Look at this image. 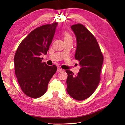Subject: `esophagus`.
Instances as JSON below:
<instances>
[{
	"label": "esophagus",
	"mask_w": 125,
	"mask_h": 125,
	"mask_svg": "<svg viewBox=\"0 0 125 125\" xmlns=\"http://www.w3.org/2000/svg\"><path fill=\"white\" fill-rule=\"evenodd\" d=\"M63 70L62 69H61V68H57V73H59V72H61V71H62Z\"/></svg>",
	"instance_id": "obj_1"
}]
</instances>
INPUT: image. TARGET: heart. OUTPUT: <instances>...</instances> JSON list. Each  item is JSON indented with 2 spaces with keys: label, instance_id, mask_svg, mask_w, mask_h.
Returning <instances> with one entry per match:
<instances>
[{
  "label": "heart",
  "instance_id": "heart-1",
  "mask_svg": "<svg viewBox=\"0 0 125 125\" xmlns=\"http://www.w3.org/2000/svg\"><path fill=\"white\" fill-rule=\"evenodd\" d=\"M71 39V36L68 33H65L64 34V40L65 39Z\"/></svg>",
  "mask_w": 125,
  "mask_h": 125
}]
</instances>
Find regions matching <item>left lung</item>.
<instances>
[{
	"label": "left lung",
	"instance_id": "8db88e82",
	"mask_svg": "<svg viewBox=\"0 0 125 125\" xmlns=\"http://www.w3.org/2000/svg\"><path fill=\"white\" fill-rule=\"evenodd\" d=\"M71 28L76 37L75 57L81 68L77 75L66 70L67 91L73 99L83 100L94 94L99 83L103 56L96 39L84 26L78 23Z\"/></svg>",
	"mask_w": 125,
	"mask_h": 125
}]
</instances>
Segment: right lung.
Listing matches in <instances>:
<instances>
[{
  "label": "right lung",
  "mask_w": 125,
  "mask_h": 125,
  "mask_svg": "<svg viewBox=\"0 0 125 125\" xmlns=\"http://www.w3.org/2000/svg\"><path fill=\"white\" fill-rule=\"evenodd\" d=\"M57 22L41 26L28 34L18 46L14 56L15 73L22 91L27 96L37 98L46 92L56 66L42 63L55 33Z\"/></svg>",
  "instance_id": "obj_1"
}]
</instances>
